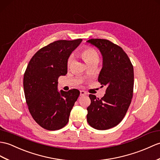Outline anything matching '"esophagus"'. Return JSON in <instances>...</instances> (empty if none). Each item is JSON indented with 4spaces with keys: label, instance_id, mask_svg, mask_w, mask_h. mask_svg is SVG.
Segmentation results:
<instances>
[{
    "label": "esophagus",
    "instance_id": "34e87169",
    "mask_svg": "<svg viewBox=\"0 0 160 160\" xmlns=\"http://www.w3.org/2000/svg\"><path fill=\"white\" fill-rule=\"evenodd\" d=\"M87 95V92L84 91H80V96H84Z\"/></svg>",
    "mask_w": 160,
    "mask_h": 160
}]
</instances>
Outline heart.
<instances>
[{"label": "heart", "mask_w": 160, "mask_h": 160, "mask_svg": "<svg viewBox=\"0 0 160 160\" xmlns=\"http://www.w3.org/2000/svg\"><path fill=\"white\" fill-rule=\"evenodd\" d=\"M81 57L87 65L89 64V63L94 62V61L98 62L99 58L98 52L92 48H84V49L82 51ZM73 61V56L72 55V56H70L69 59H68V67L71 66Z\"/></svg>", "instance_id": "heart-1"}]
</instances>
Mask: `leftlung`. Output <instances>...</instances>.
<instances>
[{
  "label": "left lung",
  "instance_id": "left-lung-1",
  "mask_svg": "<svg viewBox=\"0 0 160 160\" xmlns=\"http://www.w3.org/2000/svg\"><path fill=\"white\" fill-rule=\"evenodd\" d=\"M87 42L102 54V68L98 81L106 87L102 99L89 95L87 121L92 128L106 130L117 125L124 118L133 97V68L128 56L121 47L107 39H91Z\"/></svg>",
  "mask_w": 160,
  "mask_h": 160
}]
</instances>
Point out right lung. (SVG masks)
<instances>
[{"label": "right lung", "mask_w": 160, "mask_h": 160, "mask_svg": "<svg viewBox=\"0 0 160 160\" xmlns=\"http://www.w3.org/2000/svg\"><path fill=\"white\" fill-rule=\"evenodd\" d=\"M82 39L58 40L37 52L24 75L26 102L37 123L48 130L60 129L68 123L80 95L78 89L58 90L59 76L68 73V61Z\"/></svg>", "instance_id": "add662e5"}]
</instances>
